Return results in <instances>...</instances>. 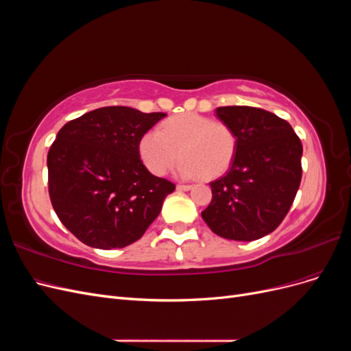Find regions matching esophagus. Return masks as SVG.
Wrapping results in <instances>:
<instances>
[{
  "instance_id": "obj_1",
  "label": "esophagus",
  "mask_w": 351,
  "mask_h": 351,
  "mask_svg": "<svg viewBox=\"0 0 351 351\" xmlns=\"http://www.w3.org/2000/svg\"><path fill=\"white\" fill-rule=\"evenodd\" d=\"M192 186L190 184H177V190H190Z\"/></svg>"
}]
</instances>
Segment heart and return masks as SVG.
Returning a JSON list of instances; mask_svg holds the SVG:
<instances>
[{"label": "heart", "mask_w": 351, "mask_h": 351, "mask_svg": "<svg viewBox=\"0 0 351 351\" xmlns=\"http://www.w3.org/2000/svg\"><path fill=\"white\" fill-rule=\"evenodd\" d=\"M237 151V133L227 123L184 112L147 130L139 141V155L155 176H164L180 158L183 177L217 178L230 168Z\"/></svg>", "instance_id": "obj_1"}]
</instances>
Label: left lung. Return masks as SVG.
Returning a JSON list of instances; mask_svg holds the SVG:
<instances>
[{"label":"left lung","mask_w":351,"mask_h":351,"mask_svg":"<svg viewBox=\"0 0 351 351\" xmlns=\"http://www.w3.org/2000/svg\"><path fill=\"white\" fill-rule=\"evenodd\" d=\"M219 119L237 133V151L226 176L210 182L212 200L202 218L215 234L252 241L277 228L302 182L303 146L285 120L253 107H219Z\"/></svg>","instance_id":"obj_1"}]
</instances>
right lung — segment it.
I'll return each mask as SVG.
<instances>
[{
  "label": "right lung",
  "instance_id": "add662e5",
  "mask_svg": "<svg viewBox=\"0 0 351 351\" xmlns=\"http://www.w3.org/2000/svg\"><path fill=\"white\" fill-rule=\"evenodd\" d=\"M164 112L104 107L61 127L51 145L48 192L64 227L97 249H120L139 240L176 184L147 171L141 137Z\"/></svg>",
  "mask_w": 351,
  "mask_h": 351
}]
</instances>
